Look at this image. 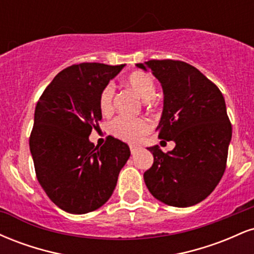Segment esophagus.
Returning <instances> with one entry per match:
<instances>
[{"label":"esophagus","instance_id":"esophagus-1","mask_svg":"<svg viewBox=\"0 0 254 254\" xmlns=\"http://www.w3.org/2000/svg\"><path fill=\"white\" fill-rule=\"evenodd\" d=\"M138 150H139V148L133 147V145H130V151H131V154H132V155H135V154L138 153Z\"/></svg>","mask_w":254,"mask_h":254}]
</instances>
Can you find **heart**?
<instances>
[{
  "label": "heart",
  "instance_id": "b5f03b06",
  "mask_svg": "<svg viewBox=\"0 0 254 254\" xmlns=\"http://www.w3.org/2000/svg\"><path fill=\"white\" fill-rule=\"evenodd\" d=\"M127 86L143 100H149L155 94V82L149 74L143 71H135L127 76ZM113 95L115 88L112 84H107L100 93L99 107L104 115H109L113 110ZM111 132L118 138L129 143H137L142 137L147 135L151 129V124L148 119H129L118 117L110 125Z\"/></svg>",
  "mask_w": 254,
  "mask_h": 254
}]
</instances>
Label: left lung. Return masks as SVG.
<instances>
[{"label":"left lung","instance_id":"1","mask_svg":"<svg viewBox=\"0 0 254 254\" xmlns=\"http://www.w3.org/2000/svg\"><path fill=\"white\" fill-rule=\"evenodd\" d=\"M150 70L164 89L159 137L174 141L173 150L148 148L153 166L144 172L148 190L160 202L186 208L214 191L227 165L232 124L224 98L214 82L183 61L151 60L136 64Z\"/></svg>","mask_w":254,"mask_h":254}]
</instances>
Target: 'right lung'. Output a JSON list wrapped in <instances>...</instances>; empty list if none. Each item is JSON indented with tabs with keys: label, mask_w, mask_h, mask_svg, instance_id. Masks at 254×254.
Listing matches in <instances>:
<instances>
[{
	"label": "right lung",
	"mask_w": 254,
	"mask_h": 254,
	"mask_svg": "<svg viewBox=\"0 0 254 254\" xmlns=\"http://www.w3.org/2000/svg\"><path fill=\"white\" fill-rule=\"evenodd\" d=\"M125 64L80 63L55 76L38 100L30 149L36 176L62 210L87 214L109 200L129 145L109 136L104 145L89 142L99 127L100 93Z\"/></svg>",
	"instance_id": "1"
}]
</instances>
